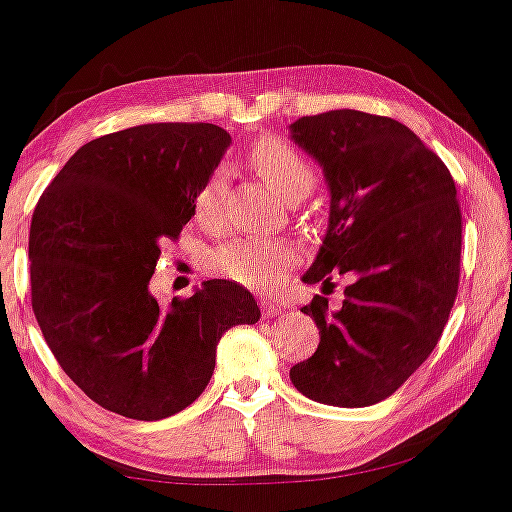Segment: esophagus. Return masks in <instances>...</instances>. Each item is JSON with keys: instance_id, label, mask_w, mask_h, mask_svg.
Masks as SVG:
<instances>
[{"instance_id": "obj_1", "label": "esophagus", "mask_w": 512, "mask_h": 512, "mask_svg": "<svg viewBox=\"0 0 512 512\" xmlns=\"http://www.w3.org/2000/svg\"><path fill=\"white\" fill-rule=\"evenodd\" d=\"M281 310H283V305L276 303V300H262V312H264V315H267V317L279 315Z\"/></svg>"}]
</instances>
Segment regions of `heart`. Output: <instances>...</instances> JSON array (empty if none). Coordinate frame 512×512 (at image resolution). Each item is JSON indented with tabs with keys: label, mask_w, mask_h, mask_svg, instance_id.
Listing matches in <instances>:
<instances>
[{
	"label": "heart",
	"mask_w": 512,
	"mask_h": 512,
	"mask_svg": "<svg viewBox=\"0 0 512 512\" xmlns=\"http://www.w3.org/2000/svg\"><path fill=\"white\" fill-rule=\"evenodd\" d=\"M248 166L274 190L279 200L291 202V205L310 195L317 181L315 169L303 152L288 140L276 138V135H267L250 147ZM224 193V171H212L197 188L193 212L195 219L207 229H214L221 221ZM293 262L295 248L288 240L243 238L221 245L212 255L214 272L224 279L240 283V286L257 288V291L274 286Z\"/></svg>",
	"instance_id": "b5f03b06"
}]
</instances>
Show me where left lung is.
<instances>
[{
  "label": "left lung",
  "mask_w": 512,
  "mask_h": 512,
  "mask_svg": "<svg viewBox=\"0 0 512 512\" xmlns=\"http://www.w3.org/2000/svg\"><path fill=\"white\" fill-rule=\"evenodd\" d=\"M322 164L329 231L305 283H322L300 312L319 329L315 355L291 369L303 396L341 408L389 398L432 355L460 283L463 214L448 166L389 116L334 109L291 123ZM348 273L341 306L333 279Z\"/></svg>",
  "instance_id": "obj_1"
}]
</instances>
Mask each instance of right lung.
Instances as JSON below:
<instances>
[{
  "label": "right lung",
  "mask_w": 512,
  "mask_h": 512,
  "mask_svg": "<svg viewBox=\"0 0 512 512\" xmlns=\"http://www.w3.org/2000/svg\"><path fill=\"white\" fill-rule=\"evenodd\" d=\"M231 135L214 123H145L90 140L30 221V303L57 362L85 396L131 420L171 417L205 391L219 338L255 324L236 281L212 279L162 307L159 248L193 217Z\"/></svg>",
  "instance_id": "obj_1"
}]
</instances>
